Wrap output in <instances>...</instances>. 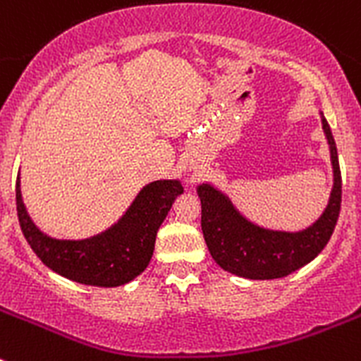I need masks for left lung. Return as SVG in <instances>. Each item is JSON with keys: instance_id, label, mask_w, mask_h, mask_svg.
Listing matches in <instances>:
<instances>
[{"instance_id": "1", "label": "left lung", "mask_w": 361, "mask_h": 361, "mask_svg": "<svg viewBox=\"0 0 361 361\" xmlns=\"http://www.w3.org/2000/svg\"><path fill=\"white\" fill-rule=\"evenodd\" d=\"M321 121L330 146L334 188L323 215L307 229L296 233L266 229L241 215L222 190L209 183L199 185L202 234L220 268L250 281H271L288 277L326 247L341 213L342 178L337 146L323 113Z\"/></svg>"}]
</instances>
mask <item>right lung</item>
Segmentation results:
<instances>
[{
    "instance_id": "obj_1",
    "label": "right lung",
    "mask_w": 361,
    "mask_h": 361,
    "mask_svg": "<svg viewBox=\"0 0 361 361\" xmlns=\"http://www.w3.org/2000/svg\"><path fill=\"white\" fill-rule=\"evenodd\" d=\"M180 194V180L152 181L104 233L86 240H56L35 226L23 202L19 176L16 183L17 216L35 254L61 277L97 288H118L145 271L155 250L157 231Z\"/></svg>"
}]
</instances>
